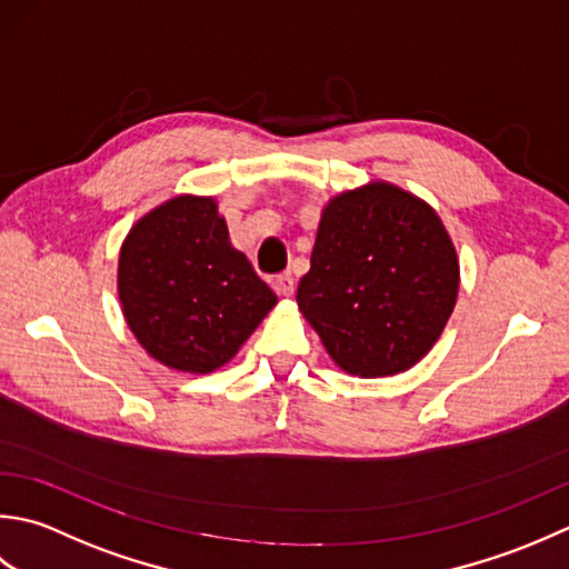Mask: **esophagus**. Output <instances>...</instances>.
<instances>
[{"label": "esophagus", "mask_w": 569, "mask_h": 569, "mask_svg": "<svg viewBox=\"0 0 569 569\" xmlns=\"http://www.w3.org/2000/svg\"><path fill=\"white\" fill-rule=\"evenodd\" d=\"M272 287H274V292L280 295V297H292L295 295V277H292V272H284V274L277 277V280L272 282Z\"/></svg>", "instance_id": "esophagus-1"}]
</instances>
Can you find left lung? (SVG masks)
<instances>
[{"label":"left lung","instance_id":"8db88e82","mask_svg":"<svg viewBox=\"0 0 569 569\" xmlns=\"http://www.w3.org/2000/svg\"><path fill=\"white\" fill-rule=\"evenodd\" d=\"M459 258L430 203L370 181L323 206L297 305L358 378L398 376L430 353L455 311Z\"/></svg>","mask_w":569,"mask_h":569}]
</instances>
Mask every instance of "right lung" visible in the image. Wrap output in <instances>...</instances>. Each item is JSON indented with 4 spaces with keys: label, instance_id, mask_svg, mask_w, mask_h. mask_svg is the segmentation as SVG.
Masks as SVG:
<instances>
[{
    "label": "right lung",
    "instance_id": "right-lung-1",
    "mask_svg": "<svg viewBox=\"0 0 569 569\" xmlns=\"http://www.w3.org/2000/svg\"><path fill=\"white\" fill-rule=\"evenodd\" d=\"M118 295L139 346L171 370L213 373L277 305L246 254L230 246L213 196L179 193L127 233Z\"/></svg>",
    "mask_w": 569,
    "mask_h": 569
}]
</instances>
